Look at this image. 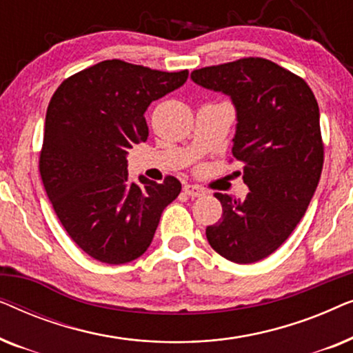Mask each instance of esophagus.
Returning <instances> with one entry per match:
<instances>
[{"mask_svg": "<svg viewBox=\"0 0 353 353\" xmlns=\"http://www.w3.org/2000/svg\"><path fill=\"white\" fill-rule=\"evenodd\" d=\"M183 191L190 197H201L205 194V190L199 185H185L183 186Z\"/></svg>", "mask_w": 353, "mask_h": 353, "instance_id": "esophagus-1", "label": "esophagus"}]
</instances>
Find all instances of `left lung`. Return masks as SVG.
<instances>
[{"mask_svg":"<svg viewBox=\"0 0 353 353\" xmlns=\"http://www.w3.org/2000/svg\"><path fill=\"white\" fill-rule=\"evenodd\" d=\"M191 79L233 99V157L250 190L244 201L215 192L223 215L207 226V241L231 262H259L291 236L320 181L325 144L316 98L302 77L263 57L202 67Z\"/></svg>","mask_w":353,"mask_h":353,"instance_id":"8db88e82","label":"left lung"}]
</instances>
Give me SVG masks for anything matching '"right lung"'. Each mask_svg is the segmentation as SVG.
Listing matches in <instances>:
<instances>
[{
    "instance_id": "right-lung-1",
    "label": "right lung",
    "mask_w": 353,
    "mask_h": 353,
    "mask_svg": "<svg viewBox=\"0 0 353 353\" xmlns=\"http://www.w3.org/2000/svg\"><path fill=\"white\" fill-rule=\"evenodd\" d=\"M188 70L162 72L120 59L70 75L48 104L40 175L57 219L79 248L103 263L141 257L181 183L127 172V149L148 139V105L180 88Z\"/></svg>"
}]
</instances>
